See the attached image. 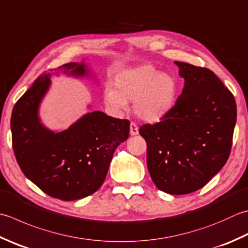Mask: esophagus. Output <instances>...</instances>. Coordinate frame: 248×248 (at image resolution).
Here are the masks:
<instances>
[{
  "instance_id": "1",
  "label": "esophagus",
  "mask_w": 248,
  "mask_h": 248,
  "mask_svg": "<svg viewBox=\"0 0 248 248\" xmlns=\"http://www.w3.org/2000/svg\"><path fill=\"white\" fill-rule=\"evenodd\" d=\"M130 134L131 135H137L139 134V127L135 123L130 124Z\"/></svg>"
}]
</instances>
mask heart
I'll return each mask as SVG.
<instances>
[{"label": "heart", "instance_id": "heart-1", "mask_svg": "<svg viewBox=\"0 0 248 248\" xmlns=\"http://www.w3.org/2000/svg\"><path fill=\"white\" fill-rule=\"evenodd\" d=\"M178 93L175 77L160 73L149 64L121 71L114 80V90L106 89L105 104L113 110L127 109L134 101V113L140 119L156 123L173 108Z\"/></svg>", "mask_w": 248, "mask_h": 248}]
</instances>
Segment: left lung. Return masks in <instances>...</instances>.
I'll list each match as a JSON object with an SVG mask.
<instances>
[{"label":"left lung","instance_id":"1","mask_svg":"<svg viewBox=\"0 0 248 248\" xmlns=\"http://www.w3.org/2000/svg\"><path fill=\"white\" fill-rule=\"evenodd\" d=\"M185 79L175 105L143 124L147 168L159 190L187 195L204 187L229 158L236 121L233 94L206 67L175 61Z\"/></svg>","mask_w":248,"mask_h":248}]
</instances>
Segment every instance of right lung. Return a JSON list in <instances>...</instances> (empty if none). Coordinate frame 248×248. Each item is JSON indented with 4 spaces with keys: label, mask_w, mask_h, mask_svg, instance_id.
Listing matches in <instances>:
<instances>
[{
    "label": "right lung",
    "mask_w": 248,
    "mask_h": 248,
    "mask_svg": "<svg viewBox=\"0 0 248 248\" xmlns=\"http://www.w3.org/2000/svg\"><path fill=\"white\" fill-rule=\"evenodd\" d=\"M72 76L88 74L84 63H65L55 69ZM43 73L15 104L11 128L17 162L46 195L63 201L95 192L108 174L115 149L129 138L130 121L92 111L71 127L55 133L40 123L38 108L50 86Z\"/></svg>",
    "instance_id": "right-lung-1"
}]
</instances>
